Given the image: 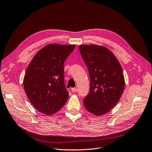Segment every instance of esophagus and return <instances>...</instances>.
I'll list each match as a JSON object with an SVG mask.
<instances>
[{
    "instance_id": "1",
    "label": "esophagus",
    "mask_w": 152,
    "mask_h": 152,
    "mask_svg": "<svg viewBox=\"0 0 152 152\" xmlns=\"http://www.w3.org/2000/svg\"><path fill=\"white\" fill-rule=\"evenodd\" d=\"M71 91H72L73 93H75V92H76V91H77V89L76 88H72L71 89Z\"/></svg>"
}]
</instances>
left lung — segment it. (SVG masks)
Wrapping results in <instances>:
<instances>
[{
	"mask_svg": "<svg viewBox=\"0 0 152 152\" xmlns=\"http://www.w3.org/2000/svg\"><path fill=\"white\" fill-rule=\"evenodd\" d=\"M79 49L87 66L90 88L83 100L86 109L102 116L118 103L125 89V77L118 60L110 49L96 44L80 45Z\"/></svg>",
	"mask_w": 152,
	"mask_h": 152,
	"instance_id": "obj_1",
	"label": "left lung"
}]
</instances>
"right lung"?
<instances>
[{
	"mask_svg": "<svg viewBox=\"0 0 152 152\" xmlns=\"http://www.w3.org/2000/svg\"><path fill=\"white\" fill-rule=\"evenodd\" d=\"M75 45L50 44L34 56L23 80L25 93L38 111L52 115L69 97L64 83V63Z\"/></svg>",
	"mask_w": 152,
	"mask_h": 152,
	"instance_id": "add662e5",
	"label": "right lung"
}]
</instances>
